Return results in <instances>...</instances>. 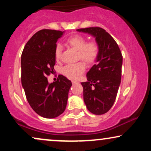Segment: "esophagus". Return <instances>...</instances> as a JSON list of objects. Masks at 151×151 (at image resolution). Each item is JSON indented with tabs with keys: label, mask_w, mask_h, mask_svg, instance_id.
I'll list each match as a JSON object with an SVG mask.
<instances>
[{
	"label": "esophagus",
	"mask_w": 151,
	"mask_h": 151,
	"mask_svg": "<svg viewBox=\"0 0 151 151\" xmlns=\"http://www.w3.org/2000/svg\"><path fill=\"white\" fill-rule=\"evenodd\" d=\"M72 84H76V83H77L78 81H75V80H72Z\"/></svg>",
	"instance_id": "34e87169"
}]
</instances>
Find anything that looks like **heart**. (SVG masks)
I'll use <instances>...</instances> for the list:
<instances>
[{"label": "heart", "mask_w": 151, "mask_h": 151, "mask_svg": "<svg viewBox=\"0 0 151 151\" xmlns=\"http://www.w3.org/2000/svg\"><path fill=\"white\" fill-rule=\"evenodd\" d=\"M68 45L77 50L79 58L88 64L93 63L96 60L99 54L98 45L95 42L86 43V39L80 35H74L67 40ZM62 51L61 45L58 44L55 50V57L57 60H60ZM85 71V65L83 62L70 64L62 68V73L71 79H77Z\"/></svg>", "instance_id": "obj_1"}]
</instances>
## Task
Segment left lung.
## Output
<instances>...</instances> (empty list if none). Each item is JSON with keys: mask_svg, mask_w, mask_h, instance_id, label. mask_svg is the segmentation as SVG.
<instances>
[{"mask_svg": "<svg viewBox=\"0 0 151 151\" xmlns=\"http://www.w3.org/2000/svg\"><path fill=\"white\" fill-rule=\"evenodd\" d=\"M95 38L99 54L95 64L86 73L87 81L81 82L84 101L88 110L101 115L112 107L121 84L122 55L114 38L101 27L77 30Z\"/></svg>", "mask_w": 151, "mask_h": 151, "instance_id": "obj_1", "label": "left lung"}]
</instances>
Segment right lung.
Here are the masks:
<instances>
[{
	"mask_svg": "<svg viewBox=\"0 0 151 151\" xmlns=\"http://www.w3.org/2000/svg\"><path fill=\"white\" fill-rule=\"evenodd\" d=\"M65 31L41 30L26 43L21 55V82L27 101L35 113L54 119L65 111L72 82L60 74L49 83L47 76L54 72L56 43Z\"/></svg>",
	"mask_w": 151,
	"mask_h": 151,
	"instance_id": "add662e5",
	"label": "right lung"
}]
</instances>
